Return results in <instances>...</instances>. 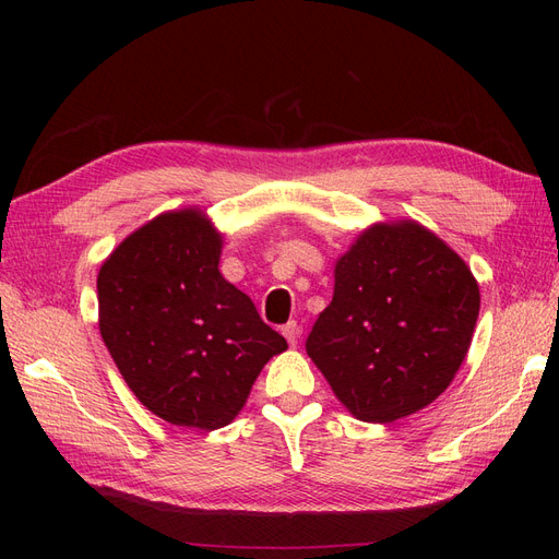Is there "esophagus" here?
I'll return each instance as SVG.
<instances>
[{
  "label": "esophagus",
  "instance_id": "esophagus-1",
  "mask_svg": "<svg viewBox=\"0 0 559 559\" xmlns=\"http://www.w3.org/2000/svg\"><path fill=\"white\" fill-rule=\"evenodd\" d=\"M282 335L286 337V343L294 347L298 343V337H300V326L296 324V321H289V324L282 326Z\"/></svg>",
  "mask_w": 559,
  "mask_h": 559
}]
</instances>
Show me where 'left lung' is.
I'll return each mask as SVG.
<instances>
[{
  "label": "left lung",
  "mask_w": 559,
  "mask_h": 559,
  "mask_svg": "<svg viewBox=\"0 0 559 559\" xmlns=\"http://www.w3.org/2000/svg\"><path fill=\"white\" fill-rule=\"evenodd\" d=\"M480 312L468 265L417 222L373 224L335 261L308 357L361 421L386 425L441 396Z\"/></svg>",
  "instance_id": "obj_1"
}]
</instances>
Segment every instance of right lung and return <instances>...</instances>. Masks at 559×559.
Instances as JSON below:
<instances>
[{"mask_svg":"<svg viewBox=\"0 0 559 559\" xmlns=\"http://www.w3.org/2000/svg\"><path fill=\"white\" fill-rule=\"evenodd\" d=\"M218 259L222 233L189 207L130 233L97 275L99 333L116 368L177 427L230 425L261 368L286 349Z\"/></svg>","mask_w":559,"mask_h":559,"instance_id":"1","label":"right lung"}]
</instances>
